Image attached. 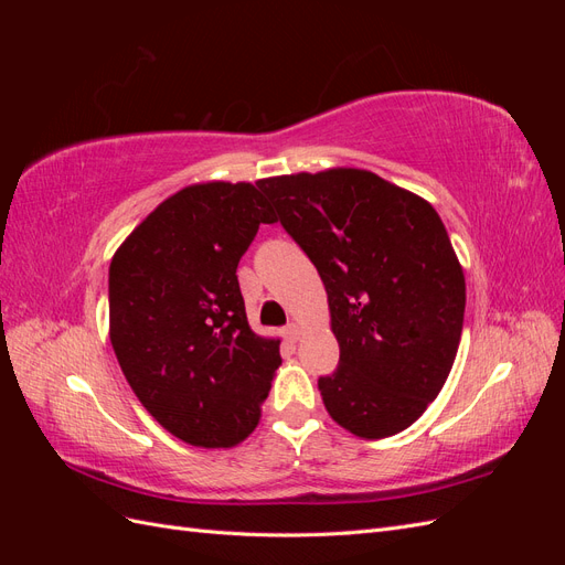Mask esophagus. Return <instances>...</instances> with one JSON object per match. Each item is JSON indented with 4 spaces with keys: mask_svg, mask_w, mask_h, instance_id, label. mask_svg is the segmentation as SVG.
<instances>
[{
    "mask_svg": "<svg viewBox=\"0 0 565 565\" xmlns=\"http://www.w3.org/2000/svg\"><path fill=\"white\" fill-rule=\"evenodd\" d=\"M299 334H301V328L297 322H287V328H285V337L289 339V341H297L299 339Z\"/></svg>",
    "mask_w": 565,
    "mask_h": 565,
    "instance_id": "obj_1",
    "label": "esophagus"
}]
</instances>
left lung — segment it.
<instances>
[{
  "label": "left lung",
  "instance_id": "1",
  "mask_svg": "<svg viewBox=\"0 0 565 565\" xmlns=\"http://www.w3.org/2000/svg\"><path fill=\"white\" fill-rule=\"evenodd\" d=\"M328 292L339 365L318 388L361 438L407 429L452 370L467 285L429 202L365 169L256 183Z\"/></svg>",
  "mask_w": 565,
  "mask_h": 565
}]
</instances>
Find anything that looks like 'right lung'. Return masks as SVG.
<instances>
[{"label": "right lung", "instance_id": "add662e5", "mask_svg": "<svg viewBox=\"0 0 565 565\" xmlns=\"http://www.w3.org/2000/svg\"><path fill=\"white\" fill-rule=\"evenodd\" d=\"M276 221L252 183H195L158 204L110 262L117 363L148 413L191 446L231 448L259 424L280 339L252 332L235 270Z\"/></svg>", "mask_w": 565, "mask_h": 565}]
</instances>
